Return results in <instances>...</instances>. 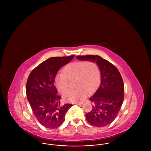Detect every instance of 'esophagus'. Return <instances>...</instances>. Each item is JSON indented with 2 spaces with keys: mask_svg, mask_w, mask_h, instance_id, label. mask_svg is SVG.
Wrapping results in <instances>:
<instances>
[{
  "mask_svg": "<svg viewBox=\"0 0 151 151\" xmlns=\"http://www.w3.org/2000/svg\"><path fill=\"white\" fill-rule=\"evenodd\" d=\"M83 102H76V103H75V104H76V105H81V104H83Z\"/></svg>",
  "mask_w": 151,
  "mask_h": 151,
  "instance_id": "esophagus-1",
  "label": "esophagus"
}]
</instances>
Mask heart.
Returning <instances> with one entry per match:
<instances>
[{"label":"heart","mask_w":151,"mask_h":151,"mask_svg":"<svg viewBox=\"0 0 151 151\" xmlns=\"http://www.w3.org/2000/svg\"><path fill=\"white\" fill-rule=\"evenodd\" d=\"M63 73H59L55 77V84L58 91L65 94L69 89V80L75 78V88L64 96L65 100L78 102L98 86L100 81V70L99 65L93 62L76 61L67 65Z\"/></svg>","instance_id":"1"}]
</instances>
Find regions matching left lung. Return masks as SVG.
<instances>
[{
    "label": "left lung",
    "mask_w": 151,
    "mask_h": 151,
    "mask_svg": "<svg viewBox=\"0 0 151 151\" xmlns=\"http://www.w3.org/2000/svg\"><path fill=\"white\" fill-rule=\"evenodd\" d=\"M77 58L96 62L100 68V86L89 99L93 104L92 109L86 114V117L92 126H106L115 119L122 106L124 93L122 76L114 65L99 55H79Z\"/></svg>",
    "instance_id": "8db88e82"
}]
</instances>
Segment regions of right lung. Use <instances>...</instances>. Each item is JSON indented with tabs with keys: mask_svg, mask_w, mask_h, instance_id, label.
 <instances>
[{
	"mask_svg": "<svg viewBox=\"0 0 151 151\" xmlns=\"http://www.w3.org/2000/svg\"><path fill=\"white\" fill-rule=\"evenodd\" d=\"M74 55L51 57L37 65L29 74L26 93L32 111L38 121L49 129H55L65 120V115L72 106L61 105L54 85L58 70L70 62Z\"/></svg>",
	"mask_w": 151,
	"mask_h": 151,
	"instance_id": "add662e5",
	"label": "right lung"
}]
</instances>
